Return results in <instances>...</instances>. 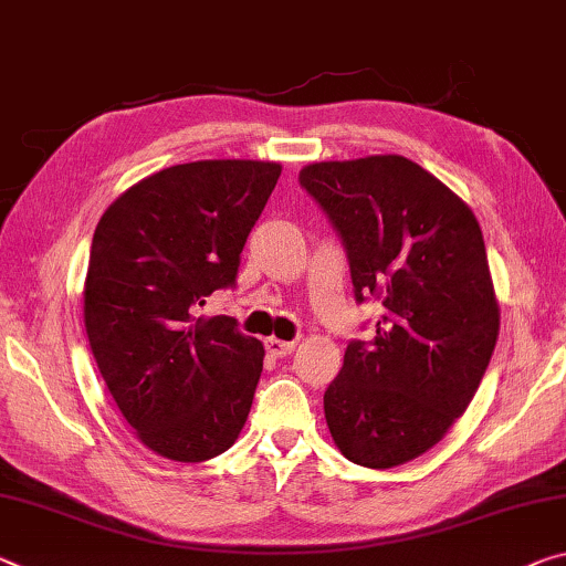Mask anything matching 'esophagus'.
<instances>
[{"mask_svg": "<svg viewBox=\"0 0 566 566\" xmlns=\"http://www.w3.org/2000/svg\"><path fill=\"white\" fill-rule=\"evenodd\" d=\"M266 353L274 355V357H286L294 353V343H284L280 337H269L266 339Z\"/></svg>", "mask_w": 566, "mask_h": 566, "instance_id": "obj_1", "label": "esophagus"}]
</instances>
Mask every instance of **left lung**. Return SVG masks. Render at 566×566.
<instances>
[{
    "label": "left lung",
    "mask_w": 566,
    "mask_h": 566,
    "mask_svg": "<svg viewBox=\"0 0 566 566\" xmlns=\"http://www.w3.org/2000/svg\"><path fill=\"white\" fill-rule=\"evenodd\" d=\"M300 184L343 237L355 300L385 307L325 390L332 441L365 469H396L443 441L476 396L501 310L473 211L396 154L322 160Z\"/></svg>",
    "instance_id": "left-lung-1"
}]
</instances>
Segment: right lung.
I'll return each mask as SVG.
<instances>
[{
  "instance_id": "right-lung-1",
  "label": "right lung",
  "mask_w": 566,
  "mask_h": 566,
  "mask_svg": "<svg viewBox=\"0 0 566 566\" xmlns=\"http://www.w3.org/2000/svg\"><path fill=\"white\" fill-rule=\"evenodd\" d=\"M280 174L274 160L170 166L97 221L83 292L90 349L138 441L164 459L209 461L247 423L264 345L234 317L199 312L237 282Z\"/></svg>"
}]
</instances>
